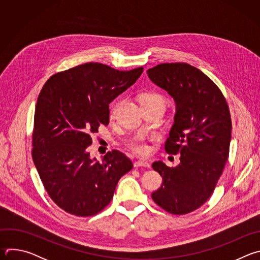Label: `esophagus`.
<instances>
[{
    "instance_id": "1",
    "label": "esophagus",
    "mask_w": 260,
    "mask_h": 260,
    "mask_svg": "<svg viewBox=\"0 0 260 260\" xmlns=\"http://www.w3.org/2000/svg\"><path fill=\"white\" fill-rule=\"evenodd\" d=\"M134 166L136 168H139V167H144V168H150V164L146 161V160H143V159H140V160H137Z\"/></svg>"
}]
</instances>
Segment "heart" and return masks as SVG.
<instances>
[{"label":"heart","mask_w":260,"mask_h":260,"mask_svg":"<svg viewBox=\"0 0 260 260\" xmlns=\"http://www.w3.org/2000/svg\"><path fill=\"white\" fill-rule=\"evenodd\" d=\"M140 102H141V105L151 104L154 102H160V103L165 104L164 98L160 94L155 93V92L142 93L140 95ZM114 111H115V106H112V108H111V115L114 113ZM125 144L129 148V149H132L134 152H136L137 154H140V155H145L148 153V151H149V146H148V144L143 136L133 137V138L128 139Z\"/></svg>","instance_id":"1"}]
</instances>
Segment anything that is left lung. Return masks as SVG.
Returning <instances> with one entry per match:
<instances>
[{"mask_svg": "<svg viewBox=\"0 0 260 260\" xmlns=\"http://www.w3.org/2000/svg\"><path fill=\"white\" fill-rule=\"evenodd\" d=\"M147 74L176 103L165 149L169 154H181L176 168L153 162L162 184L151 197L165 211L184 215L208 201L223 172L232 139L230 109L219 87L188 63H160Z\"/></svg>", "mask_w": 260, "mask_h": 260, "instance_id": "1", "label": "left lung"}]
</instances>
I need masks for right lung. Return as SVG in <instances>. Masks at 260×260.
I'll use <instances>...</instances> for the list:
<instances>
[{
	"label": "right lung",
	"instance_id": "1",
	"mask_svg": "<svg viewBox=\"0 0 260 260\" xmlns=\"http://www.w3.org/2000/svg\"><path fill=\"white\" fill-rule=\"evenodd\" d=\"M142 73V67L118 71L86 62L54 74L44 84L35 110L31 155L47 193L63 211L80 217L98 214L133 169L118 150L98 161L86 148L90 135L109 124V104Z\"/></svg>",
	"mask_w": 260,
	"mask_h": 260
}]
</instances>
